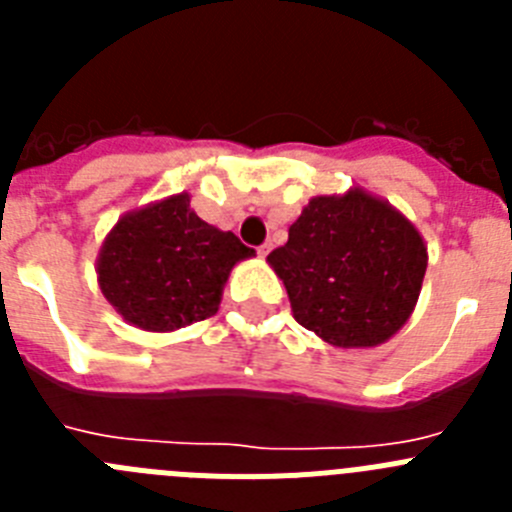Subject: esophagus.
Instances as JSON below:
<instances>
[{"instance_id": "34e87169", "label": "esophagus", "mask_w": 512, "mask_h": 512, "mask_svg": "<svg viewBox=\"0 0 512 512\" xmlns=\"http://www.w3.org/2000/svg\"><path fill=\"white\" fill-rule=\"evenodd\" d=\"M271 248H274V246H271V243H264V246H259V256H261V259H266V256H269Z\"/></svg>"}]
</instances>
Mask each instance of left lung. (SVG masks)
<instances>
[{"mask_svg":"<svg viewBox=\"0 0 512 512\" xmlns=\"http://www.w3.org/2000/svg\"><path fill=\"white\" fill-rule=\"evenodd\" d=\"M266 261L302 328L336 348H372L413 315L428 246L395 205L351 187L312 197Z\"/></svg>","mask_w":512,"mask_h":512,"instance_id":"1","label":"left lung"}]
</instances>
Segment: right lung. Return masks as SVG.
<instances>
[{
  "instance_id": "add662e5",
  "label": "right lung",
  "mask_w": 512,
  "mask_h": 512,
  "mask_svg": "<svg viewBox=\"0 0 512 512\" xmlns=\"http://www.w3.org/2000/svg\"><path fill=\"white\" fill-rule=\"evenodd\" d=\"M256 256L179 192L130 210L104 235L97 284L125 323L169 333L215 315L235 264Z\"/></svg>"
}]
</instances>
